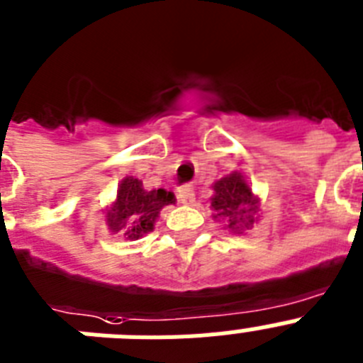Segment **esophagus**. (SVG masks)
<instances>
[{
    "mask_svg": "<svg viewBox=\"0 0 363 363\" xmlns=\"http://www.w3.org/2000/svg\"><path fill=\"white\" fill-rule=\"evenodd\" d=\"M179 201H181L182 204L191 206V204L195 203L194 188H191V186H181V188H179Z\"/></svg>",
    "mask_w": 363,
    "mask_h": 363,
    "instance_id": "esophagus-1",
    "label": "esophagus"
}]
</instances>
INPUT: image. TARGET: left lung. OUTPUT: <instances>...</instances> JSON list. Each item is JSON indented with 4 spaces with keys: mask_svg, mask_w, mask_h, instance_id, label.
<instances>
[{
    "mask_svg": "<svg viewBox=\"0 0 363 363\" xmlns=\"http://www.w3.org/2000/svg\"><path fill=\"white\" fill-rule=\"evenodd\" d=\"M213 195L210 208L213 219L225 220V228L232 234H242L259 219V197L252 191L241 172H232L212 184Z\"/></svg>",
    "mask_w": 363,
    "mask_h": 363,
    "instance_id": "obj_1",
    "label": "left lung"
}]
</instances>
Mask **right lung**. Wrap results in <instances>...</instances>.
<instances>
[{
	"label": "right lung",
	"instance_id": "right-lung-1",
	"mask_svg": "<svg viewBox=\"0 0 363 363\" xmlns=\"http://www.w3.org/2000/svg\"><path fill=\"white\" fill-rule=\"evenodd\" d=\"M173 191L144 190L143 181L128 175L121 181L116 197L106 208V225L111 234L125 239L143 238L155 228L159 213L164 206L175 204Z\"/></svg>",
	"mask_w": 363,
	"mask_h": 363
}]
</instances>
